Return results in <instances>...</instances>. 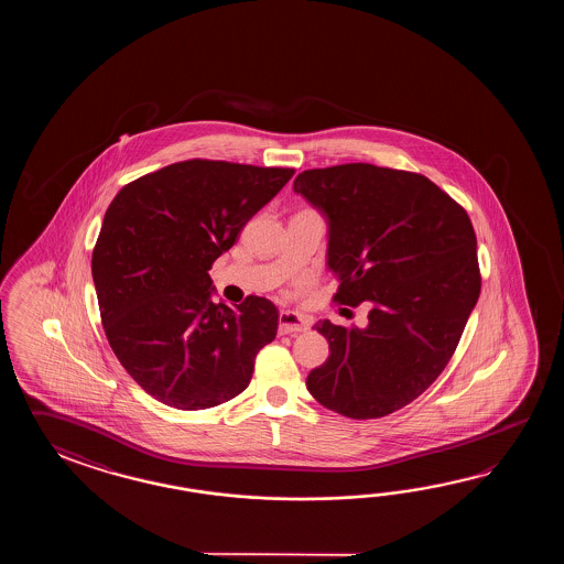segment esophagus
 <instances>
[{
	"label": "esophagus",
	"instance_id": "1",
	"mask_svg": "<svg viewBox=\"0 0 564 564\" xmlns=\"http://www.w3.org/2000/svg\"><path fill=\"white\" fill-rule=\"evenodd\" d=\"M278 330L280 335H292V333H304L311 328V321L306 316H302L299 312L282 311L278 316Z\"/></svg>",
	"mask_w": 564,
	"mask_h": 564
}]
</instances>
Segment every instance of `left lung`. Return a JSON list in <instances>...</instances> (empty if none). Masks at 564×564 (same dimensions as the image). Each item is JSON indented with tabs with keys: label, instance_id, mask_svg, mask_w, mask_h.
I'll return each instance as SVG.
<instances>
[{
	"label": "left lung",
	"instance_id": "1",
	"mask_svg": "<svg viewBox=\"0 0 564 564\" xmlns=\"http://www.w3.org/2000/svg\"><path fill=\"white\" fill-rule=\"evenodd\" d=\"M294 192L328 219L333 302H371L365 328L321 321L330 357L306 387L330 411L377 420L442 375L478 302L476 231L462 205L420 173L347 163L302 171Z\"/></svg>",
	"mask_w": 564,
	"mask_h": 564
}]
</instances>
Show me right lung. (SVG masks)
Listing matches in <instances>:
<instances>
[{"mask_svg": "<svg viewBox=\"0 0 564 564\" xmlns=\"http://www.w3.org/2000/svg\"><path fill=\"white\" fill-rule=\"evenodd\" d=\"M294 169L189 159L127 183L108 205L93 278L108 345L169 408L197 411L240 395L276 338L278 308L248 296L212 302L209 270Z\"/></svg>", "mask_w": 564, "mask_h": 564, "instance_id": "right-lung-1", "label": "right lung"}]
</instances>
